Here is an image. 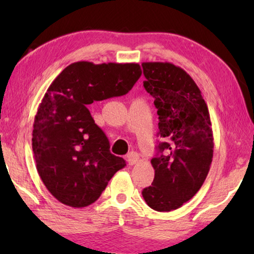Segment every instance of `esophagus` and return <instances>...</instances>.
Listing matches in <instances>:
<instances>
[{
    "label": "esophagus",
    "instance_id": "34e87169",
    "mask_svg": "<svg viewBox=\"0 0 254 254\" xmlns=\"http://www.w3.org/2000/svg\"><path fill=\"white\" fill-rule=\"evenodd\" d=\"M138 159H140V157H138L137 152H129V154L127 155V162L129 165L136 164V163L138 162Z\"/></svg>",
    "mask_w": 254,
    "mask_h": 254
}]
</instances>
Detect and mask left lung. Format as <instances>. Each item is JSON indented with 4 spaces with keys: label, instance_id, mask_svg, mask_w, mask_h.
<instances>
[{
    "label": "left lung",
    "instance_id": "left-lung-1",
    "mask_svg": "<svg viewBox=\"0 0 254 254\" xmlns=\"http://www.w3.org/2000/svg\"><path fill=\"white\" fill-rule=\"evenodd\" d=\"M144 89L154 97L158 114L155 178L142 190L150 208L178 209L201 189L213 159L209 111L193 78L170 62H143Z\"/></svg>",
    "mask_w": 254,
    "mask_h": 254
}]
</instances>
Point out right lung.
Returning <instances> with one entry per match:
<instances>
[{"instance_id": "add662e5", "label": "right lung", "mask_w": 254, "mask_h": 254, "mask_svg": "<svg viewBox=\"0 0 254 254\" xmlns=\"http://www.w3.org/2000/svg\"><path fill=\"white\" fill-rule=\"evenodd\" d=\"M141 74L138 64L78 61L47 89L34 117L32 149L41 180L61 203L74 208L93 203L126 166L124 158L111 154L88 105L126 95Z\"/></svg>"}]
</instances>
